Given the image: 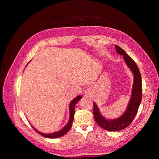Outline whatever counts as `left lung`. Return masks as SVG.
Returning a JSON list of instances; mask_svg holds the SVG:
<instances>
[{
	"label": "left lung",
	"mask_w": 159,
	"mask_h": 159,
	"mask_svg": "<svg viewBox=\"0 0 159 159\" xmlns=\"http://www.w3.org/2000/svg\"><path fill=\"white\" fill-rule=\"evenodd\" d=\"M116 52L122 55L128 67L133 75V83L131 96L128 106L123 114L115 119H107L104 117L96 102H94V116L97 124L109 131H117L128 126L137 115L142 101V77L139 68L133 59L118 45H115Z\"/></svg>",
	"instance_id": "8db88e82"
}]
</instances>
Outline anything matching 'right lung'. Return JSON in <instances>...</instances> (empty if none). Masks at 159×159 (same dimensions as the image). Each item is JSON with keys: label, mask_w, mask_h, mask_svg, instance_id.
I'll list each match as a JSON object with an SVG mask.
<instances>
[{"label": "right lung", "mask_w": 159, "mask_h": 159, "mask_svg": "<svg viewBox=\"0 0 159 159\" xmlns=\"http://www.w3.org/2000/svg\"><path fill=\"white\" fill-rule=\"evenodd\" d=\"M29 62V63H30ZM28 64L26 65V66H27ZM82 99V96L79 95L77 96L76 98H75L70 103L69 105V110H70V116H69V121L67 122L66 125L60 130L57 131L56 132L54 133H41L40 131H38L36 129H35L33 126H31L33 129L37 132L39 134L42 135L43 137H44L46 138H48V139H57V138H59L62 137L64 134H65L68 131H69V129H70L72 125V123H73V120H74V114H75V106L77 104V102L80 101Z\"/></svg>", "instance_id": "obj_1"}]
</instances>
